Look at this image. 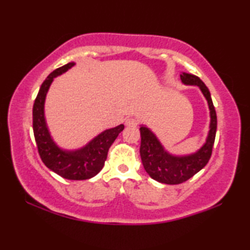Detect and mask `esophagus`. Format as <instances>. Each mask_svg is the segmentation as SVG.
Returning <instances> with one entry per match:
<instances>
[{
  "label": "esophagus",
  "mask_w": 250,
  "mask_h": 250,
  "mask_svg": "<svg viewBox=\"0 0 250 250\" xmlns=\"http://www.w3.org/2000/svg\"><path fill=\"white\" fill-rule=\"evenodd\" d=\"M125 125L126 126H137L138 125V121L134 119V118H128L125 120Z\"/></svg>",
  "instance_id": "obj_1"
}]
</instances>
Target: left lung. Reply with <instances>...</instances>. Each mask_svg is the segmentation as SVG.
Instances as JSON below:
<instances>
[{
	"instance_id": "left-lung-1",
	"label": "left lung",
	"mask_w": 250,
	"mask_h": 250,
	"mask_svg": "<svg viewBox=\"0 0 250 250\" xmlns=\"http://www.w3.org/2000/svg\"><path fill=\"white\" fill-rule=\"evenodd\" d=\"M181 80L185 84H196L200 87L208 103L211 118L210 130L206 143L202 146V149L195 154L183 156V158L172 156L163 149L158 139L149 129L146 126L140 128V155L145 170L153 180L160 182V183L171 185L184 183L208 163L211 152H213L217 129L216 111H215L208 88L195 75L183 73L181 75Z\"/></svg>"
}]
</instances>
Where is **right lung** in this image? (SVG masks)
Wrapping results in <instances>:
<instances>
[{
    "instance_id": "1",
    "label": "right lung",
    "mask_w": 250,
    "mask_h": 250,
    "mask_svg": "<svg viewBox=\"0 0 250 250\" xmlns=\"http://www.w3.org/2000/svg\"><path fill=\"white\" fill-rule=\"evenodd\" d=\"M74 65L75 62H68L55 69L42 83L33 105V131L39 154L45 166L64 179L83 181L91 179L101 171L104 166V161L107 160L109 147L125 129V125H120L113 129L104 131L89 145L78 151L65 152L56 146L46 128L44 101L53 79L65 73Z\"/></svg>"
}]
</instances>
